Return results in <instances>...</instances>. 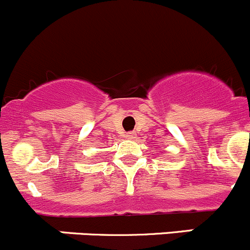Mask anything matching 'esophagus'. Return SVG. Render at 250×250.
<instances>
[{"instance_id": "1", "label": "esophagus", "mask_w": 250, "mask_h": 250, "mask_svg": "<svg viewBox=\"0 0 250 250\" xmlns=\"http://www.w3.org/2000/svg\"><path fill=\"white\" fill-rule=\"evenodd\" d=\"M135 137H137V134H135L134 132H128L127 134H125V138H127V139H129V140L134 139Z\"/></svg>"}]
</instances>
